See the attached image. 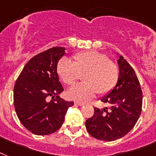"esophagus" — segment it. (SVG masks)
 <instances>
[{"label":"esophagus","instance_id":"esophagus-1","mask_svg":"<svg viewBox=\"0 0 156 156\" xmlns=\"http://www.w3.org/2000/svg\"><path fill=\"white\" fill-rule=\"evenodd\" d=\"M75 105H77V106H83V105H84V102H77V101H76V102H75Z\"/></svg>","mask_w":156,"mask_h":156}]
</instances>
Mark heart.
<instances>
[{
  "mask_svg": "<svg viewBox=\"0 0 156 156\" xmlns=\"http://www.w3.org/2000/svg\"><path fill=\"white\" fill-rule=\"evenodd\" d=\"M73 62L60 59L57 73L67 86H73L83 75L84 83L73 87L67 93L70 98L87 102L96 93L106 95L112 91L119 80V69L116 63L105 54L94 50L82 51L72 56Z\"/></svg>",
  "mask_w": 156,
  "mask_h": 156,
  "instance_id": "1",
  "label": "heart"
}]
</instances>
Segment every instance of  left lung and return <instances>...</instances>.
<instances>
[{"instance_id": "8db88e82", "label": "left lung", "mask_w": 156, "mask_h": 156, "mask_svg": "<svg viewBox=\"0 0 156 156\" xmlns=\"http://www.w3.org/2000/svg\"><path fill=\"white\" fill-rule=\"evenodd\" d=\"M119 80L109 94L102 98L110 108L94 107L85 122L87 131L96 139L112 142L126 135L137 123L142 107V92L134 70L123 56L118 59Z\"/></svg>"}]
</instances>
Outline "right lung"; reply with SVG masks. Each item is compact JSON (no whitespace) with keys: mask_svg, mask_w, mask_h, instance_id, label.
I'll return each mask as SVG.
<instances>
[{"mask_svg":"<svg viewBox=\"0 0 156 156\" xmlns=\"http://www.w3.org/2000/svg\"><path fill=\"white\" fill-rule=\"evenodd\" d=\"M64 54L63 47H53L37 54L24 66L14 84L17 115L24 127L36 135H49L58 130L67 109L74 105L58 96L64 89L56 67Z\"/></svg>","mask_w":156,"mask_h":156,"instance_id":"obj_1","label":"right lung"}]
</instances>
